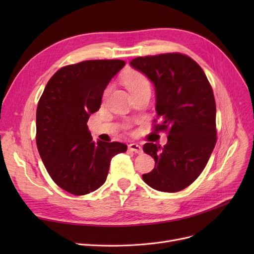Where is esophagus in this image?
Segmentation results:
<instances>
[{
    "mask_svg": "<svg viewBox=\"0 0 254 254\" xmlns=\"http://www.w3.org/2000/svg\"><path fill=\"white\" fill-rule=\"evenodd\" d=\"M128 148H129V150L130 151H132V152H134V153H142L143 152V149H142V147L140 145H137V144H135V143H132V144H129V146H128Z\"/></svg>",
    "mask_w": 254,
    "mask_h": 254,
    "instance_id": "esophagus-1",
    "label": "esophagus"
}]
</instances>
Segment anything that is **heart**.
I'll list each match as a JSON object with an SVG mask.
<instances>
[{"instance_id": "obj_1", "label": "heart", "mask_w": 254, "mask_h": 254, "mask_svg": "<svg viewBox=\"0 0 254 254\" xmlns=\"http://www.w3.org/2000/svg\"><path fill=\"white\" fill-rule=\"evenodd\" d=\"M123 82L130 92V94L140 93V92L150 91L149 81L145 75L136 71H129L123 76Z\"/></svg>"}]
</instances>
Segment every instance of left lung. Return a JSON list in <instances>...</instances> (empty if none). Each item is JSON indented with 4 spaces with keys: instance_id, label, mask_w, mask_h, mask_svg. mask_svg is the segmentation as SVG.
Masks as SVG:
<instances>
[{
    "instance_id": "8db88e82",
    "label": "left lung",
    "mask_w": 254,
    "mask_h": 254,
    "mask_svg": "<svg viewBox=\"0 0 254 254\" xmlns=\"http://www.w3.org/2000/svg\"><path fill=\"white\" fill-rule=\"evenodd\" d=\"M155 87L156 111L162 119L156 130H168L162 148L146 143L143 150L155 168L142 178L152 189L182 190L202 173L216 144V105L202 68L178 53L137 57L130 61Z\"/></svg>"
}]
</instances>
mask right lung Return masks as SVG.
<instances>
[{"instance_id":"right-lung-1","label":"right lung","mask_w":254,"mask_h":254,"mask_svg":"<svg viewBox=\"0 0 254 254\" xmlns=\"http://www.w3.org/2000/svg\"><path fill=\"white\" fill-rule=\"evenodd\" d=\"M125 61L88 60L52 76L38 103L37 147L51 178L73 195H86L105 183L111 159L127 150L120 142L92 140L88 120Z\"/></svg>"}]
</instances>
